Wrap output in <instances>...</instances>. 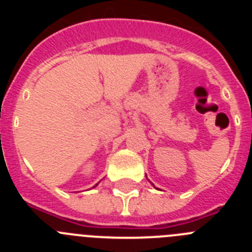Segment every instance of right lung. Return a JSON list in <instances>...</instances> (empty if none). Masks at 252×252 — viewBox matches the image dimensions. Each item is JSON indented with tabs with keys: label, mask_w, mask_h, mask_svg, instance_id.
Listing matches in <instances>:
<instances>
[{
	"label": "right lung",
	"mask_w": 252,
	"mask_h": 252,
	"mask_svg": "<svg viewBox=\"0 0 252 252\" xmlns=\"http://www.w3.org/2000/svg\"><path fill=\"white\" fill-rule=\"evenodd\" d=\"M95 186H97V184H95ZM95 186H94V187H95Z\"/></svg>",
	"instance_id": "1"
}]
</instances>
